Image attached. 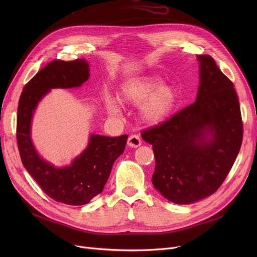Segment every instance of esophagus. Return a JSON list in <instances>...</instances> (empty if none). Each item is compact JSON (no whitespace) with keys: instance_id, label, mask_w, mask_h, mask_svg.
Returning a JSON list of instances; mask_svg holds the SVG:
<instances>
[{"instance_id":"obj_1","label":"esophagus","mask_w":257,"mask_h":257,"mask_svg":"<svg viewBox=\"0 0 257 257\" xmlns=\"http://www.w3.org/2000/svg\"><path fill=\"white\" fill-rule=\"evenodd\" d=\"M142 145V140L139 134H131L128 139V146L131 148H138Z\"/></svg>"}]
</instances>
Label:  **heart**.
I'll return each instance as SVG.
<instances>
[{
  "label": "heart",
  "instance_id": "1",
  "mask_svg": "<svg viewBox=\"0 0 257 257\" xmlns=\"http://www.w3.org/2000/svg\"><path fill=\"white\" fill-rule=\"evenodd\" d=\"M161 81L156 77H144L125 85L120 92L123 102L140 105L141 117L147 124L155 125L163 121L171 113L176 91L170 85L160 86ZM107 110L111 114H118L119 108L115 101L106 102Z\"/></svg>",
  "mask_w": 257,
  "mask_h": 257
}]
</instances>
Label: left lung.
<instances>
[{"label":"left lung","mask_w":257,"mask_h":257,"mask_svg":"<svg viewBox=\"0 0 257 257\" xmlns=\"http://www.w3.org/2000/svg\"><path fill=\"white\" fill-rule=\"evenodd\" d=\"M198 60L196 101L142 131L155 156L152 183L176 204L193 203L218 191L234 164L244 131L233 83L211 56L198 55Z\"/></svg>","instance_id":"1"}]
</instances>
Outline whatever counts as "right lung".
I'll list each match as a JSON object with an SVG mask.
<instances>
[{
    "label": "right lung",
    "mask_w": 257,
    "mask_h": 257,
    "mask_svg": "<svg viewBox=\"0 0 257 257\" xmlns=\"http://www.w3.org/2000/svg\"><path fill=\"white\" fill-rule=\"evenodd\" d=\"M88 77L84 59L52 60L25 85L18 106L17 141L24 167L49 197L69 205L86 204L102 193L113 163L125 150L128 136L92 134L84 152L70 167L59 169L36 153L30 138L31 118L37 103L51 88L80 86Z\"/></svg>",
    "instance_id": "add662e5"
}]
</instances>
